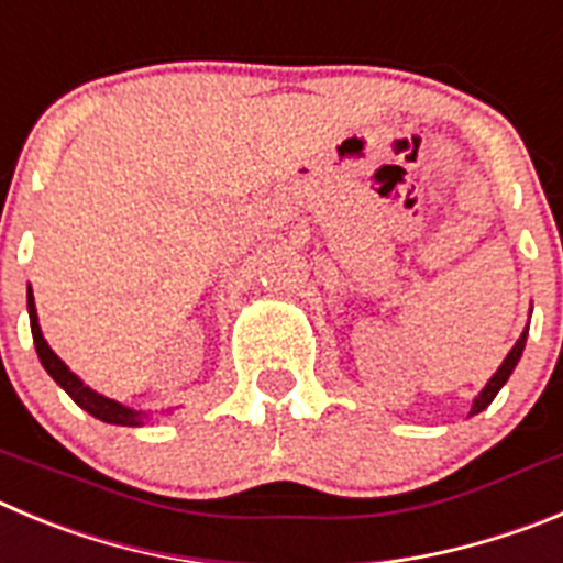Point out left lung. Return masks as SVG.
<instances>
[{"instance_id":"left-lung-1","label":"left lung","mask_w":563,"mask_h":563,"mask_svg":"<svg viewBox=\"0 0 563 563\" xmlns=\"http://www.w3.org/2000/svg\"><path fill=\"white\" fill-rule=\"evenodd\" d=\"M525 342H528V328H525V331H521V336L516 339V344H514V347H510V353H508V356H505V362L499 364V369H496L494 376H490V382L485 384L483 393H479L477 398H474V407H471V415L483 412V409L488 407L490 401H494L496 393H499V389L505 387V382H508V378H510V373H514V369H516V364H519L521 351H525Z\"/></svg>"}]
</instances>
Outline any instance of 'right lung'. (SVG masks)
<instances>
[{"mask_svg": "<svg viewBox=\"0 0 563 563\" xmlns=\"http://www.w3.org/2000/svg\"><path fill=\"white\" fill-rule=\"evenodd\" d=\"M27 313H30V331H33V342H35V353L42 358L44 369H47L53 382L58 384L60 389H67V395L78 404L80 409H86L89 415H95L103 423H114V427H143V412H136V409L123 407V404L111 401L106 395L95 393L92 387H86L78 376H75L73 369L67 364L60 362L58 356L53 353V347L44 339L42 325H38V313H35V300H33V288H27Z\"/></svg>", "mask_w": 563, "mask_h": 563, "instance_id": "add662e5", "label": "right lung"}]
</instances>
